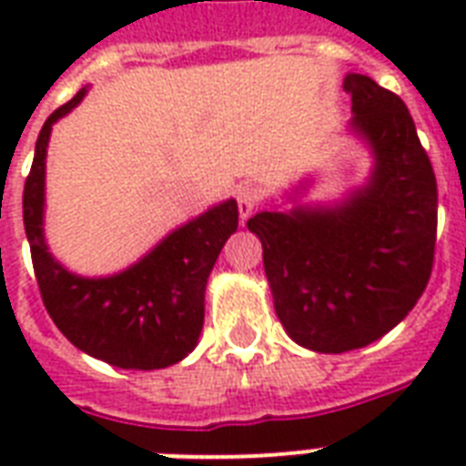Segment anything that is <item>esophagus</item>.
I'll use <instances>...</instances> for the list:
<instances>
[{"label": "esophagus", "mask_w": 466, "mask_h": 466, "mask_svg": "<svg viewBox=\"0 0 466 466\" xmlns=\"http://www.w3.org/2000/svg\"><path fill=\"white\" fill-rule=\"evenodd\" d=\"M237 203H239V215L241 222H247L251 218V212L261 205V190L256 188V186H241L237 190Z\"/></svg>", "instance_id": "esophagus-1"}]
</instances>
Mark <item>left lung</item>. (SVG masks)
Wrapping results in <instances>:
<instances>
[{
    "label": "left lung",
    "mask_w": 466,
    "mask_h": 466,
    "mask_svg": "<svg viewBox=\"0 0 466 466\" xmlns=\"http://www.w3.org/2000/svg\"><path fill=\"white\" fill-rule=\"evenodd\" d=\"M353 130L377 157L372 181L336 210L258 212L247 227L285 331L319 353H346L416 307L435 261L438 183L406 104L365 75L343 82Z\"/></svg>",
    "instance_id": "obj_1"
}]
</instances>
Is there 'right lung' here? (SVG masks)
I'll list each match as a JSON object with an SVG mask.
<instances>
[{"mask_svg":"<svg viewBox=\"0 0 466 466\" xmlns=\"http://www.w3.org/2000/svg\"><path fill=\"white\" fill-rule=\"evenodd\" d=\"M84 98L50 113L35 142L24 186V227L40 298L55 326L79 350L126 370H159L196 348L205 317V285L219 251L237 232V200L212 208L171 232L159 247L113 278L72 276L47 254L43 239L46 147L57 118Z\"/></svg>","mask_w":466,"mask_h":466,"instance_id":"right-lung-1","label":"right lung"}]
</instances>
